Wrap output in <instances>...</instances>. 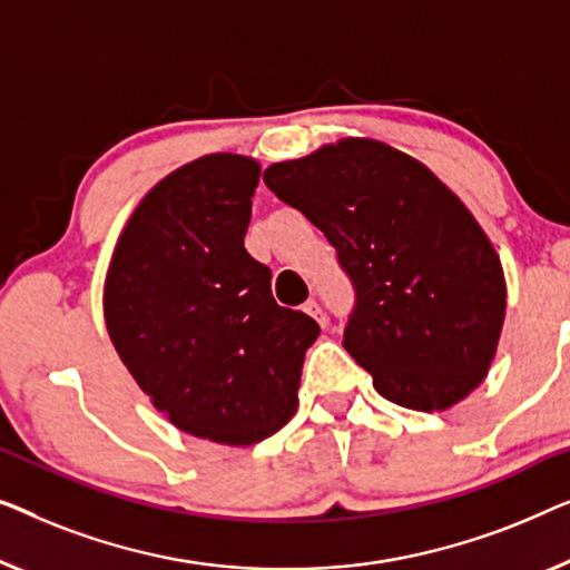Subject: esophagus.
<instances>
[{
    "instance_id": "1",
    "label": "esophagus",
    "mask_w": 570,
    "mask_h": 570,
    "mask_svg": "<svg viewBox=\"0 0 570 570\" xmlns=\"http://www.w3.org/2000/svg\"><path fill=\"white\" fill-rule=\"evenodd\" d=\"M304 312H307L309 317H315L320 325H327V320H325V312H323V307H320V302L317 299H307L304 302Z\"/></svg>"
}]
</instances>
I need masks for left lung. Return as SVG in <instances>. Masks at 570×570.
<instances>
[{"mask_svg":"<svg viewBox=\"0 0 570 570\" xmlns=\"http://www.w3.org/2000/svg\"><path fill=\"white\" fill-rule=\"evenodd\" d=\"M263 180L338 250L356 288L343 346L382 397L434 413L485 380L507 278L475 216L426 165L346 136L274 163Z\"/></svg>","mask_w":570,"mask_h":570,"instance_id":"obj_1","label":"left lung"}]
</instances>
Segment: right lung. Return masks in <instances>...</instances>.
<instances>
[{
    "mask_svg": "<svg viewBox=\"0 0 570 570\" xmlns=\"http://www.w3.org/2000/svg\"><path fill=\"white\" fill-rule=\"evenodd\" d=\"M258 159L204 155L141 198L110 258L108 335L151 405L190 436L258 444L286 426L320 325L278 307L245 250Z\"/></svg>",
    "mask_w": 570,
    "mask_h": 570,
    "instance_id": "1",
    "label": "right lung"
}]
</instances>
